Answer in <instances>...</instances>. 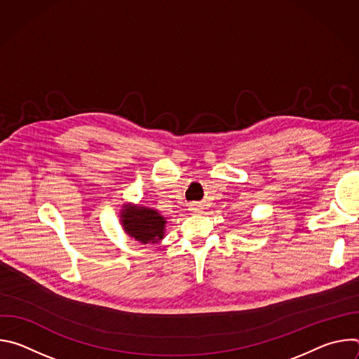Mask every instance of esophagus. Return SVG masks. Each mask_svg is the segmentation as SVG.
Masks as SVG:
<instances>
[{
  "label": "esophagus",
  "mask_w": 359,
  "mask_h": 359,
  "mask_svg": "<svg viewBox=\"0 0 359 359\" xmlns=\"http://www.w3.org/2000/svg\"><path fill=\"white\" fill-rule=\"evenodd\" d=\"M191 210H193L194 213H201V208H200V206H193Z\"/></svg>",
  "instance_id": "1"
}]
</instances>
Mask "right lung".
I'll use <instances>...</instances> for the list:
<instances>
[{"mask_svg": "<svg viewBox=\"0 0 359 359\" xmlns=\"http://www.w3.org/2000/svg\"><path fill=\"white\" fill-rule=\"evenodd\" d=\"M121 217L125 231L143 244H155L163 238L166 220L156 210L140 206L125 208Z\"/></svg>", "mask_w": 359, "mask_h": 359, "instance_id": "obj_1", "label": "right lung"}]
</instances>
